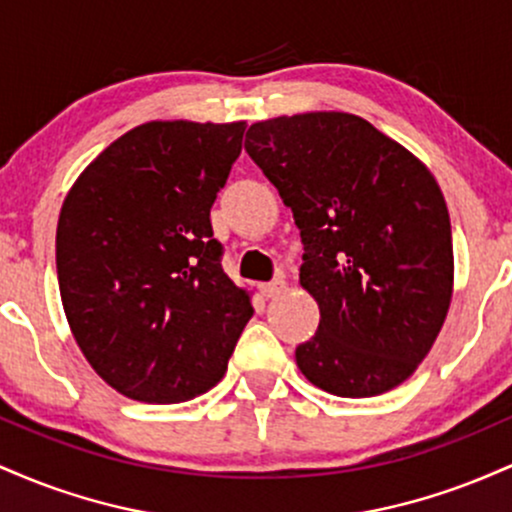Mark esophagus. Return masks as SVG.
Wrapping results in <instances>:
<instances>
[{"label": "esophagus", "mask_w": 512, "mask_h": 512, "mask_svg": "<svg viewBox=\"0 0 512 512\" xmlns=\"http://www.w3.org/2000/svg\"><path fill=\"white\" fill-rule=\"evenodd\" d=\"M284 289H286V281L284 279H274V281H269V284H262L260 286V291H262L264 298L279 296V293L284 291Z\"/></svg>", "instance_id": "obj_1"}]
</instances>
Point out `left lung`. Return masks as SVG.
I'll return each instance as SVG.
<instances>
[{
    "instance_id": "obj_1",
    "label": "left lung",
    "mask_w": 512,
    "mask_h": 512,
    "mask_svg": "<svg viewBox=\"0 0 512 512\" xmlns=\"http://www.w3.org/2000/svg\"><path fill=\"white\" fill-rule=\"evenodd\" d=\"M245 151L301 228V286L320 325L301 373L337 397H375L424 361L452 301L450 214L436 178L363 117L337 110L250 125Z\"/></svg>"
}]
</instances>
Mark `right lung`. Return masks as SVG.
Masks as SVG:
<instances>
[{"mask_svg": "<svg viewBox=\"0 0 512 512\" xmlns=\"http://www.w3.org/2000/svg\"><path fill=\"white\" fill-rule=\"evenodd\" d=\"M245 127L144 122L93 158L64 197L62 308L81 354L120 395L185 402L226 373L252 303L223 272L209 211Z\"/></svg>", "mask_w": 512, "mask_h": 512, "instance_id": "obj_1", "label": "right lung"}]
</instances>
